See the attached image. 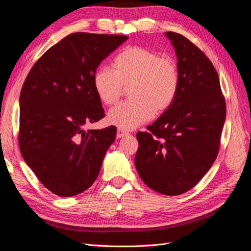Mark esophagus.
Masks as SVG:
<instances>
[{"label": "esophagus", "instance_id": "1", "mask_svg": "<svg viewBox=\"0 0 251 251\" xmlns=\"http://www.w3.org/2000/svg\"><path fill=\"white\" fill-rule=\"evenodd\" d=\"M128 135V132L126 131H124L123 128H118L117 130V138H123V137H126V136Z\"/></svg>", "mask_w": 251, "mask_h": 251}]
</instances>
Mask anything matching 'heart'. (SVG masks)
Segmentation results:
<instances>
[{
  "mask_svg": "<svg viewBox=\"0 0 251 251\" xmlns=\"http://www.w3.org/2000/svg\"><path fill=\"white\" fill-rule=\"evenodd\" d=\"M95 92L105 104L115 103L130 86V100L110 110L108 121L119 128L132 130L147 123L156 113L168 110L180 88L177 63L170 56L146 47L132 46L113 59V69L101 67L93 76Z\"/></svg>",
  "mask_w": 251,
  "mask_h": 251,
  "instance_id": "1",
  "label": "heart"
}]
</instances>
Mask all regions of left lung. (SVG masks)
I'll return each mask as SVG.
<instances>
[{
  "label": "left lung",
  "instance_id": "8db88e82",
  "mask_svg": "<svg viewBox=\"0 0 251 251\" xmlns=\"http://www.w3.org/2000/svg\"><path fill=\"white\" fill-rule=\"evenodd\" d=\"M178 58L176 100L148 132H138L135 165L154 191L177 196L192 189L219 153L226 103L210 59L185 36L165 32Z\"/></svg>",
  "mask_w": 251,
  "mask_h": 251
}]
</instances>
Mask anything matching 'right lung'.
<instances>
[{"mask_svg":"<svg viewBox=\"0 0 251 251\" xmlns=\"http://www.w3.org/2000/svg\"><path fill=\"white\" fill-rule=\"evenodd\" d=\"M126 35L71 33L36 60L20 95L19 146L42 184L59 197L85 192L100 174L116 127L85 131L104 117L93 76Z\"/></svg>","mask_w":251,"mask_h":251,"instance_id":"1","label":"right lung"}]
</instances>
